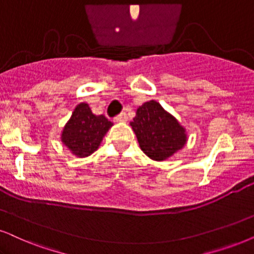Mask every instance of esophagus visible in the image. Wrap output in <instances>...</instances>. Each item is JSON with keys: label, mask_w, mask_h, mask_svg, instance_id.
<instances>
[{"label": "esophagus", "mask_w": 254, "mask_h": 254, "mask_svg": "<svg viewBox=\"0 0 254 254\" xmlns=\"http://www.w3.org/2000/svg\"><path fill=\"white\" fill-rule=\"evenodd\" d=\"M115 122H117V123H120V122H127V116L125 112H121L120 115H117L116 117L114 118Z\"/></svg>", "instance_id": "obj_1"}]
</instances>
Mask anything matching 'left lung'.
I'll return each mask as SVG.
<instances>
[{
	"instance_id": "obj_1",
	"label": "left lung",
	"mask_w": 254,
	"mask_h": 254,
	"mask_svg": "<svg viewBox=\"0 0 254 254\" xmlns=\"http://www.w3.org/2000/svg\"><path fill=\"white\" fill-rule=\"evenodd\" d=\"M142 151L153 160H165L186 144V131L158 102H145L130 123Z\"/></svg>"
}]
</instances>
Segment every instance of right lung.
Instances as JSON below:
<instances>
[{
  "label": "right lung",
  "mask_w": 254,
  "mask_h": 254,
  "mask_svg": "<svg viewBox=\"0 0 254 254\" xmlns=\"http://www.w3.org/2000/svg\"><path fill=\"white\" fill-rule=\"evenodd\" d=\"M112 123L103 115L92 114L89 104L79 103L63 127L61 139L72 155L88 157L101 145Z\"/></svg>",
  "instance_id": "add662e5"
}]
</instances>
